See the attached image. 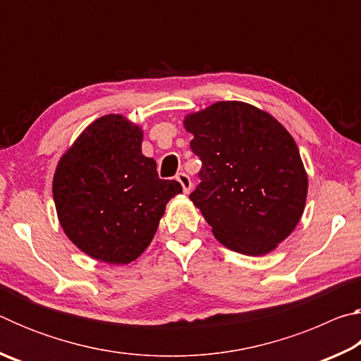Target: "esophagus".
I'll use <instances>...</instances> for the list:
<instances>
[{"instance_id": "esophagus-1", "label": "esophagus", "mask_w": 361, "mask_h": 361, "mask_svg": "<svg viewBox=\"0 0 361 361\" xmlns=\"http://www.w3.org/2000/svg\"><path fill=\"white\" fill-rule=\"evenodd\" d=\"M176 180H178L180 185L183 186V192H186V194L191 192L192 181H191V178H189V176L185 172H180L178 175H176Z\"/></svg>"}]
</instances>
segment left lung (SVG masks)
I'll list each match as a JSON object with an SVG mask.
<instances>
[{
	"label": "left lung",
	"instance_id": "left-lung-1",
	"mask_svg": "<svg viewBox=\"0 0 361 361\" xmlns=\"http://www.w3.org/2000/svg\"><path fill=\"white\" fill-rule=\"evenodd\" d=\"M191 149L202 162L189 199L213 235L234 252H272L301 219L307 175L295 140L279 121L242 102L189 114Z\"/></svg>",
	"mask_w": 361,
	"mask_h": 361
}]
</instances>
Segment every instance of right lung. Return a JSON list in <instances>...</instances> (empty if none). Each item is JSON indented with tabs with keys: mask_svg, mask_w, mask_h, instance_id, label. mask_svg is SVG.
<instances>
[{
	"mask_svg": "<svg viewBox=\"0 0 361 361\" xmlns=\"http://www.w3.org/2000/svg\"><path fill=\"white\" fill-rule=\"evenodd\" d=\"M143 132L119 114L102 116L60 159L52 192L75 245L109 264L137 259L154 237L167 202L181 192L142 154Z\"/></svg>",
	"mask_w": 361,
	"mask_h": 361,
	"instance_id": "right-lung-1",
	"label": "right lung"
}]
</instances>
